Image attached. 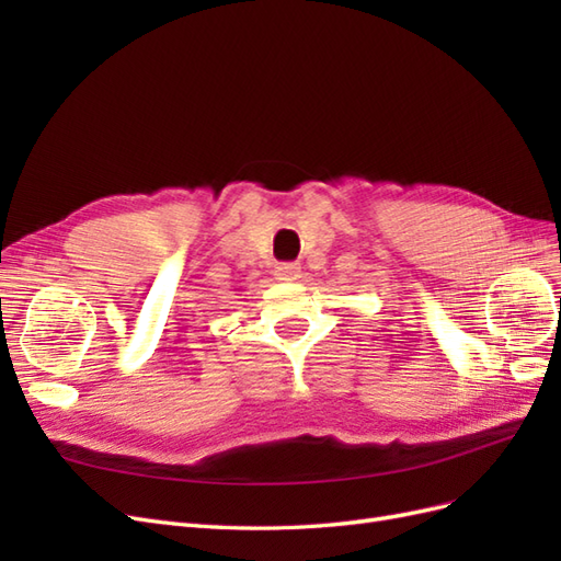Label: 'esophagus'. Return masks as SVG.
<instances>
[{"mask_svg": "<svg viewBox=\"0 0 561 561\" xmlns=\"http://www.w3.org/2000/svg\"><path fill=\"white\" fill-rule=\"evenodd\" d=\"M299 268L301 266H297V264H278L276 266V278L285 280V283L297 280L299 278Z\"/></svg>", "mask_w": 561, "mask_h": 561, "instance_id": "obj_1", "label": "esophagus"}]
</instances>
